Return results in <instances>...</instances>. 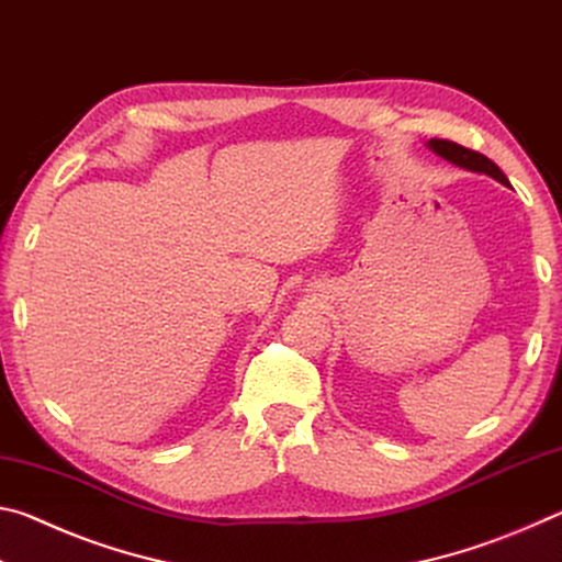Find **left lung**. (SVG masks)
I'll use <instances>...</instances> for the list:
<instances>
[{"instance_id":"obj_1","label":"left lung","mask_w":562,"mask_h":562,"mask_svg":"<svg viewBox=\"0 0 562 562\" xmlns=\"http://www.w3.org/2000/svg\"><path fill=\"white\" fill-rule=\"evenodd\" d=\"M426 146H429V150H434L436 156H441L443 160H449V164H453V166L473 170V173H486L493 180H498V183L510 186L508 178L503 176V170L493 164L491 158L475 154V150H471V148H463L459 144H453V140H441V138H431Z\"/></svg>"}]
</instances>
